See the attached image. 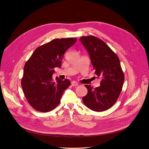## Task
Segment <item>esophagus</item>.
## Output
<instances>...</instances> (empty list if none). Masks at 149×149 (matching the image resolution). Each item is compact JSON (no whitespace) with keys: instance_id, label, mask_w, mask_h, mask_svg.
<instances>
[{"instance_id":"obj_1","label":"esophagus","mask_w":149,"mask_h":149,"mask_svg":"<svg viewBox=\"0 0 149 149\" xmlns=\"http://www.w3.org/2000/svg\"><path fill=\"white\" fill-rule=\"evenodd\" d=\"M71 85L73 86H77L78 85V83L76 81H72L71 82Z\"/></svg>"}]
</instances>
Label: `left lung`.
Instances as JSON below:
<instances>
[{
    "mask_svg": "<svg viewBox=\"0 0 149 149\" xmlns=\"http://www.w3.org/2000/svg\"><path fill=\"white\" fill-rule=\"evenodd\" d=\"M80 41L87 49L101 86L93 88L85 85L86 96L83 97L84 105L96 112L104 111L118 101L123 89L124 74L118 55L102 40L94 36H84Z\"/></svg>",
    "mask_w": 149,
    "mask_h": 149,
    "instance_id": "left-lung-1",
    "label": "left lung"
}]
</instances>
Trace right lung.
<instances>
[{"label": "right lung", "mask_w": 149, "mask_h": 149, "mask_svg": "<svg viewBox=\"0 0 149 149\" xmlns=\"http://www.w3.org/2000/svg\"><path fill=\"white\" fill-rule=\"evenodd\" d=\"M77 41L74 38H57L38 47L25 63L21 85L29 104L36 111L47 112L59 104L61 97L71 84L52 75L60 68L65 52Z\"/></svg>", "instance_id": "1"}]
</instances>
